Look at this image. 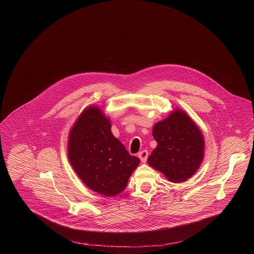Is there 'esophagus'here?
Masks as SVG:
<instances>
[{
	"label": "esophagus",
	"instance_id": "1",
	"mask_svg": "<svg viewBox=\"0 0 254 254\" xmlns=\"http://www.w3.org/2000/svg\"><path fill=\"white\" fill-rule=\"evenodd\" d=\"M138 156H139V158L141 159V161L143 162V163H145V161H146V159H147V156H148V152H147V150H142L139 154H138Z\"/></svg>",
	"mask_w": 254,
	"mask_h": 254
}]
</instances>
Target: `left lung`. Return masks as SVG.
<instances>
[{"instance_id":"left-lung-1","label":"left lung","mask_w":254,"mask_h":254,"mask_svg":"<svg viewBox=\"0 0 254 254\" xmlns=\"http://www.w3.org/2000/svg\"><path fill=\"white\" fill-rule=\"evenodd\" d=\"M152 136L157 146L147 163L168 181L183 183L197 171L204 157V139L198 126L183 109H174L155 123Z\"/></svg>"}]
</instances>
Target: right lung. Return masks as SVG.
Returning <instances> with one entry per match:
<instances>
[{
    "label": "right lung",
    "mask_w": 254,
    "mask_h": 254,
    "mask_svg": "<svg viewBox=\"0 0 254 254\" xmlns=\"http://www.w3.org/2000/svg\"><path fill=\"white\" fill-rule=\"evenodd\" d=\"M110 128L111 122L102 109L90 106L76 119L67 142L68 160L78 177L90 190L105 196L123 191L140 163Z\"/></svg>",
    "instance_id": "add662e5"
}]
</instances>
